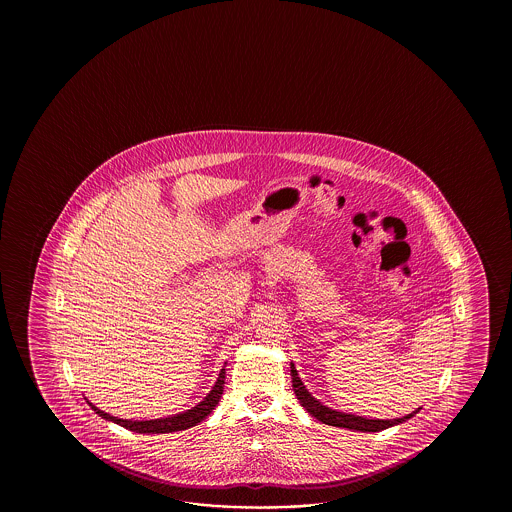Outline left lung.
I'll use <instances>...</instances> for the list:
<instances>
[{
  "label": "left lung",
  "instance_id": "8db88e82",
  "mask_svg": "<svg viewBox=\"0 0 512 512\" xmlns=\"http://www.w3.org/2000/svg\"><path fill=\"white\" fill-rule=\"evenodd\" d=\"M291 377H293V390L296 393V399L304 406L309 414L318 419L320 423L329 426H338V428H348L353 432H381L390 426L401 425L406 419L414 417L421 408H417L412 414L404 415L401 419H368L360 415L344 414L338 410H331L326 404L320 403L311 393L305 390L304 382L298 377V371L291 362Z\"/></svg>",
  "mask_w": 512,
  "mask_h": 512
}]
</instances>
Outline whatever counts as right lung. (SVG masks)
<instances>
[{"label":"right lung","mask_w":512,"mask_h":512,"mask_svg":"<svg viewBox=\"0 0 512 512\" xmlns=\"http://www.w3.org/2000/svg\"><path fill=\"white\" fill-rule=\"evenodd\" d=\"M223 384H225V368L219 371L218 381L214 384V388L210 390L207 397L196 404L194 408L186 410L183 414H175L172 417H161V419H150V421H131V419H119V417H113V415L106 414L102 410H98L95 404H87L91 406V410L95 414L100 415L102 419L106 421H113L117 425L128 428L131 432H137V434H170V432H179V430H186V428H192L197 423H201L210 412L216 408V404L221 399V393H223Z\"/></svg>","instance_id":"right-lung-1"}]
</instances>
